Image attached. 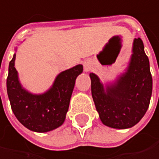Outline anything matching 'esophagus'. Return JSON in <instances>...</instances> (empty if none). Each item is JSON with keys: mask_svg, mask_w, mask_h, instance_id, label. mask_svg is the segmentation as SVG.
I'll use <instances>...</instances> for the list:
<instances>
[{"mask_svg": "<svg viewBox=\"0 0 159 159\" xmlns=\"http://www.w3.org/2000/svg\"><path fill=\"white\" fill-rule=\"evenodd\" d=\"M92 63L88 60V61H85L84 62V69H85V71H89L91 68H92Z\"/></svg>", "mask_w": 159, "mask_h": 159, "instance_id": "obj_1", "label": "esophagus"}]
</instances>
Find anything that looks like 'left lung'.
Masks as SVG:
<instances>
[{
    "label": "left lung",
    "instance_id": "8db88e82",
    "mask_svg": "<svg viewBox=\"0 0 159 159\" xmlns=\"http://www.w3.org/2000/svg\"><path fill=\"white\" fill-rule=\"evenodd\" d=\"M92 96L105 125L129 128L144 116L152 95L153 80L148 57L141 38L133 43V54L126 72L106 92L98 77L90 74Z\"/></svg>",
    "mask_w": 159,
    "mask_h": 159
}]
</instances>
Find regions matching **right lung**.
<instances>
[{
    "label": "right lung",
    "mask_w": 159,
    "mask_h": 159,
    "mask_svg": "<svg viewBox=\"0 0 159 159\" xmlns=\"http://www.w3.org/2000/svg\"><path fill=\"white\" fill-rule=\"evenodd\" d=\"M15 58L16 54L9 63L6 80L7 93L15 116L24 126L35 132H48L59 127L65 122L75 81L82 72V66H76L59 74L47 93L32 94L18 81Z\"/></svg>",
    "instance_id": "obj_1"
}]
</instances>
